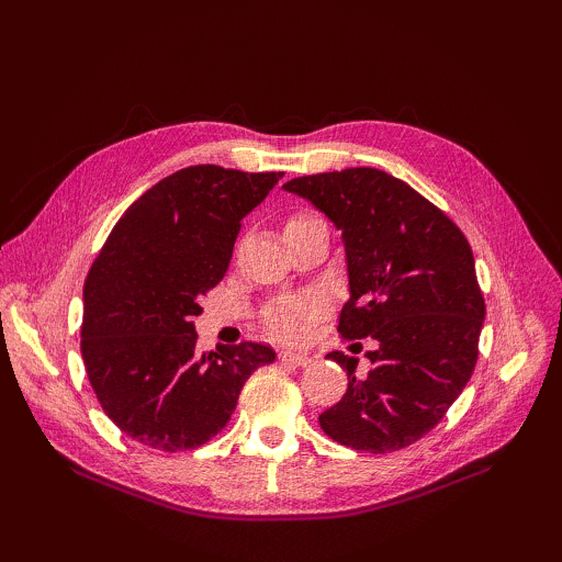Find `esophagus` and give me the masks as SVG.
Segmentation results:
<instances>
[{
    "label": "esophagus",
    "instance_id": "34e87169",
    "mask_svg": "<svg viewBox=\"0 0 562 562\" xmlns=\"http://www.w3.org/2000/svg\"><path fill=\"white\" fill-rule=\"evenodd\" d=\"M279 361L285 363V366H295V368H302V366H310V363H312L310 356H304V353H291V351H281V353H279Z\"/></svg>",
    "mask_w": 562,
    "mask_h": 562
}]
</instances>
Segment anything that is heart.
<instances>
[{
  "instance_id": "1",
  "label": "heart",
  "mask_w": 562,
  "mask_h": 562,
  "mask_svg": "<svg viewBox=\"0 0 562 562\" xmlns=\"http://www.w3.org/2000/svg\"><path fill=\"white\" fill-rule=\"evenodd\" d=\"M310 220H316L312 213H293L288 217L285 229L295 227L302 223H310ZM316 316V304L312 302H281L277 307H271L265 314V326L267 330L274 335L281 342H302L304 337L312 330V321Z\"/></svg>"
}]
</instances>
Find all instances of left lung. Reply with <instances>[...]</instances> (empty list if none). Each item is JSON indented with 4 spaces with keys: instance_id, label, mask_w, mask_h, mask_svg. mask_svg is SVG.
<instances>
[{
    "instance_id": "obj_1",
    "label": "left lung",
    "mask_w": 562,
    "mask_h": 562,
    "mask_svg": "<svg viewBox=\"0 0 562 562\" xmlns=\"http://www.w3.org/2000/svg\"><path fill=\"white\" fill-rule=\"evenodd\" d=\"M283 187L342 229L351 295L337 333L375 342L366 378H356L359 359L328 353L349 384L318 415L321 429L339 446L375 454L413 446L446 417L479 361L485 300L467 236L378 168L302 176Z\"/></svg>"
}]
</instances>
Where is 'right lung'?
I'll list each match as a JSON object with an SVG mask.
<instances>
[{"label":"right lung","instance_id":"right-lung-1","mask_svg":"<svg viewBox=\"0 0 562 562\" xmlns=\"http://www.w3.org/2000/svg\"><path fill=\"white\" fill-rule=\"evenodd\" d=\"M283 173L201 164L164 178L119 217L83 283L81 359L105 415L161 452L209 443L265 342L196 351L199 300L223 281L241 220Z\"/></svg>","mask_w":562,"mask_h":562}]
</instances>
